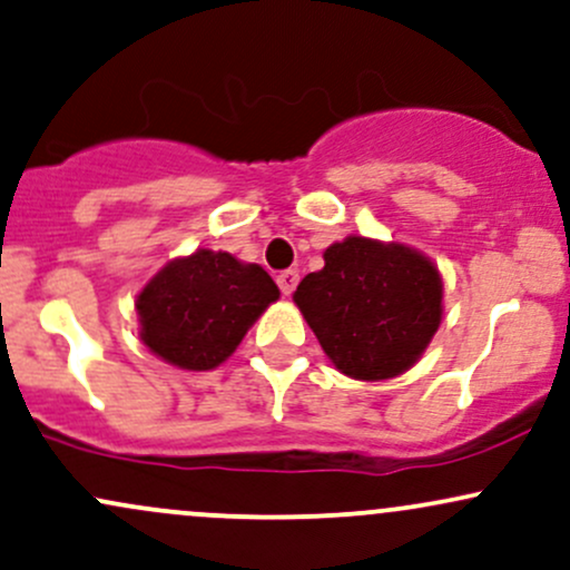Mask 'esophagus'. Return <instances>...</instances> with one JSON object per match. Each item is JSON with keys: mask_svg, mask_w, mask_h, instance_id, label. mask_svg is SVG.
Listing matches in <instances>:
<instances>
[{"mask_svg": "<svg viewBox=\"0 0 570 570\" xmlns=\"http://www.w3.org/2000/svg\"><path fill=\"white\" fill-rule=\"evenodd\" d=\"M278 286H281V292L286 294V297H289V294L297 289V284H299V273L297 271H284V273H278Z\"/></svg>", "mask_w": 570, "mask_h": 570, "instance_id": "obj_1", "label": "esophagus"}]
</instances>
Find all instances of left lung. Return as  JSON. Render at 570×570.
<instances>
[{
	"instance_id": "8db88e82",
	"label": "left lung",
	"mask_w": 570,
	"mask_h": 570,
	"mask_svg": "<svg viewBox=\"0 0 570 570\" xmlns=\"http://www.w3.org/2000/svg\"><path fill=\"white\" fill-rule=\"evenodd\" d=\"M294 305L330 362L353 381L407 372L442 324V276L426 254L404 244L348 235L307 273Z\"/></svg>"
}]
</instances>
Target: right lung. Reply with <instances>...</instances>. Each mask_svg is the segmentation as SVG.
Listing matches in <instances>:
<instances>
[{"mask_svg": "<svg viewBox=\"0 0 570 570\" xmlns=\"http://www.w3.org/2000/svg\"><path fill=\"white\" fill-rule=\"evenodd\" d=\"M278 297L276 281L259 265L198 248L160 267L139 292V337L174 367L214 370Z\"/></svg>", "mask_w": 570, "mask_h": 570, "instance_id": "add662e5", "label": "right lung"}]
</instances>
